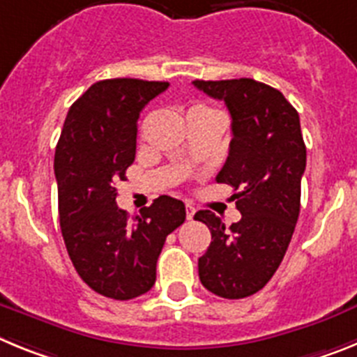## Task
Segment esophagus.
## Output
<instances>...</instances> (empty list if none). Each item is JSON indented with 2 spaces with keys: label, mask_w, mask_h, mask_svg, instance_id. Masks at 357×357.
<instances>
[{
  "label": "esophagus",
  "mask_w": 357,
  "mask_h": 357,
  "mask_svg": "<svg viewBox=\"0 0 357 357\" xmlns=\"http://www.w3.org/2000/svg\"><path fill=\"white\" fill-rule=\"evenodd\" d=\"M193 216H195V207L185 206V218H188V220H193Z\"/></svg>",
  "instance_id": "obj_1"
}]
</instances>
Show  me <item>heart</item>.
I'll list each match as a JSON object with an SVG mask.
<instances>
[{"label":"heart","instance_id":"b5f03b06","mask_svg":"<svg viewBox=\"0 0 357 357\" xmlns=\"http://www.w3.org/2000/svg\"><path fill=\"white\" fill-rule=\"evenodd\" d=\"M195 110H209V109H206V107H200V105H197V107H193V109H191V112H195Z\"/></svg>","mask_w":357,"mask_h":357}]
</instances>
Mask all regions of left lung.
<instances>
[{"instance_id":"obj_1","label":"left lung","mask_w":357,"mask_h":357,"mask_svg":"<svg viewBox=\"0 0 357 357\" xmlns=\"http://www.w3.org/2000/svg\"><path fill=\"white\" fill-rule=\"evenodd\" d=\"M193 84L223 100L232 118L229 157L216 182L234 188L232 200L241 213L229 230L211 211L195 214L211 230L198 275L214 295L245 298L277 272L298 220L305 169L301 119L284 94L252 78Z\"/></svg>"}]
</instances>
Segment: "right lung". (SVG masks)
Instances as JSON below:
<instances>
[{
  "instance_id": "1",
  "label": "right lung",
  "mask_w": 357,
  "mask_h": 357,
  "mask_svg": "<svg viewBox=\"0 0 357 357\" xmlns=\"http://www.w3.org/2000/svg\"><path fill=\"white\" fill-rule=\"evenodd\" d=\"M168 82H96L73 103L55 150L59 218L73 266L85 284L114 301H130L155 284L166 236L185 220V206L155 198L141 216L116 204L118 182L135 159L137 119Z\"/></svg>"
}]
</instances>
